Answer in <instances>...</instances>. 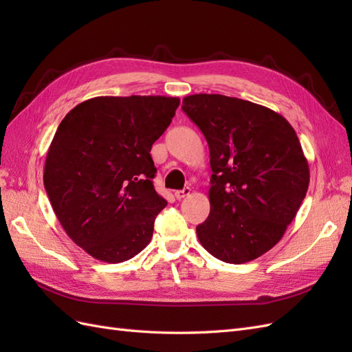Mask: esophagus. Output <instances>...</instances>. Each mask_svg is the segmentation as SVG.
I'll return each instance as SVG.
<instances>
[{
  "instance_id": "esophagus-1",
  "label": "esophagus",
  "mask_w": 352,
  "mask_h": 352,
  "mask_svg": "<svg viewBox=\"0 0 352 352\" xmlns=\"http://www.w3.org/2000/svg\"><path fill=\"white\" fill-rule=\"evenodd\" d=\"M189 194H190V188H184V189H180V190H176L175 197H176L177 199H182V198L188 197Z\"/></svg>"
}]
</instances>
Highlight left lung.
Listing matches in <instances>:
<instances>
[{"mask_svg":"<svg viewBox=\"0 0 352 352\" xmlns=\"http://www.w3.org/2000/svg\"><path fill=\"white\" fill-rule=\"evenodd\" d=\"M182 110L206 136L212 170L201 245L230 264L258 258L282 239L310 184L294 127L264 105L220 94L189 95Z\"/></svg>","mask_w":352,"mask_h":352,"instance_id":"8db88e82","label":"left lung"}]
</instances>
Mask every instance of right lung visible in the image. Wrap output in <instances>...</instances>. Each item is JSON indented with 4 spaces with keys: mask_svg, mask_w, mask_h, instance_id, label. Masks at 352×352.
<instances>
[{
    "mask_svg": "<svg viewBox=\"0 0 352 352\" xmlns=\"http://www.w3.org/2000/svg\"><path fill=\"white\" fill-rule=\"evenodd\" d=\"M179 104L162 95L95 97L61 120L44 186L60 225L91 257L123 263L151 242L167 202L154 189L150 153Z\"/></svg>",
    "mask_w": 352,
    "mask_h": 352,
    "instance_id": "add662e5",
    "label": "right lung"
}]
</instances>
